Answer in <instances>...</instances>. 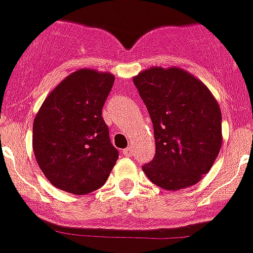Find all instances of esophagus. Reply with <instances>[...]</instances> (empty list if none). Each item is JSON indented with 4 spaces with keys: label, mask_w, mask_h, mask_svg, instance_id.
Wrapping results in <instances>:
<instances>
[{
    "label": "esophagus",
    "mask_w": 253,
    "mask_h": 253,
    "mask_svg": "<svg viewBox=\"0 0 253 253\" xmlns=\"http://www.w3.org/2000/svg\"><path fill=\"white\" fill-rule=\"evenodd\" d=\"M124 155L125 156H128V157H129V156L133 155V147H132V146H128V147H127V148H125V150H124Z\"/></svg>",
    "instance_id": "1"
}]
</instances>
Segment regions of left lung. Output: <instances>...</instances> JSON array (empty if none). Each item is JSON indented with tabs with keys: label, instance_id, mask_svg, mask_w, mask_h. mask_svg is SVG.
Returning <instances> with one entry per match:
<instances>
[{
	"label": "left lung",
	"instance_id": "1",
	"mask_svg": "<svg viewBox=\"0 0 253 253\" xmlns=\"http://www.w3.org/2000/svg\"><path fill=\"white\" fill-rule=\"evenodd\" d=\"M153 124L156 153L142 166L159 187L177 191L201 181L222 145V116L200 80L177 67H152L133 77Z\"/></svg>",
	"mask_w": 253,
	"mask_h": 253
}]
</instances>
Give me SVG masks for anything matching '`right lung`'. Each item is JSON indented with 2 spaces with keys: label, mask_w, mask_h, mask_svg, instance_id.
I'll list each match as a JSON object with an SVG mask.
<instances>
[{
  "label": "right lung",
  "mask_w": 253,
  "mask_h": 253,
  "mask_svg": "<svg viewBox=\"0 0 253 253\" xmlns=\"http://www.w3.org/2000/svg\"><path fill=\"white\" fill-rule=\"evenodd\" d=\"M113 81L111 73L82 68L57 84L37 112L35 157L55 187L86 195L107 181L119 159L102 117Z\"/></svg>",
  "instance_id": "obj_1"
}]
</instances>
